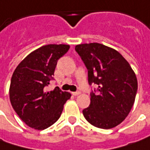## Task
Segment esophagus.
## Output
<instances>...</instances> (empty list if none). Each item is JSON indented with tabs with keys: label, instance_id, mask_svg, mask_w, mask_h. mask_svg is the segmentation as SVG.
<instances>
[{
	"label": "esophagus",
	"instance_id": "esophagus-1",
	"mask_svg": "<svg viewBox=\"0 0 150 150\" xmlns=\"http://www.w3.org/2000/svg\"><path fill=\"white\" fill-rule=\"evenodd\" d=\"M72 93L73 96H78L81 93V92H80V91H78V92H73V93Z\"/></svg>",
	"mask_w": 150,
	"mask_h": 150
}]
</instances>
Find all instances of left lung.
Returning <instances> with one entry per match:
<instances>
[{
  "label": "left lung",
  "mask_w": 150,
  "mask_h": 150,
  "mask_svg": "<svg viewBox=\"0 0 150 150\" xmlns=\"http://www.w3.org/2000/svg\"><path fill=\"white\" fill-rule=\"evenodd\" d=\"M75 51L88 69V84L98 85L90 93V105L83 110L84 118L97 128L116 127L134 105L138 89L135 73L118 52L103 44H80Z\"/></svg>",
  "instance_id": "1"
}]
</instances>
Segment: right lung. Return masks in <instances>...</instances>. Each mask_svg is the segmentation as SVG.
<instances>
[{
    "mask_svg": "<svg viewBox=\"0 0 150 150\" xmlns=\"http://www.w3.org/2000/svg\"><path fill=\"white\" fill-rule=\"evenodd\" d=\"M69 45L49 44L35 50L15 69L11 80L10 100L15 112L29 127L43 130L60 118L71 94L58 87L47 91L57 61Z\"/></svg>",
    "mask_w": 150,
    "mask_h": 150,
    "instance_id": "1",
    "label": "right lung"
}]
</instances>
